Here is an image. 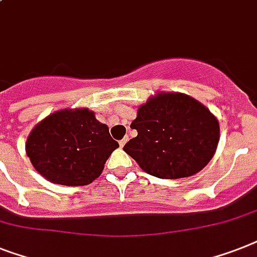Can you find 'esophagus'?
<instances>
[{"instance_id":"esophagus-1","label":"esophagus","mask_w":257,"mask_h":257,"mask_svg":"<svg viewBox=\"0 0 257 257\" xmlns=\"http://www.w3.org/2000/svg\"><path fill=\"white\" fill-rule=\"evenodd\" d=\"M126 141H128V137H124V139H122L121 140V141H120V143H118V144H120V147H124V145H125V144H126Z\"/></svg>"}]
</instances>
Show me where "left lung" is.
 <instances>
[{"mask_svg":"<svg viewBox=\"0 0 257 257\" xmlns=\"http://www.w3.org/2000/svg\"><path fill=\"white\" fill-rule=\"evenodd\" d=\"M137 131L124 150L150 176L186 178L211 161L219 121L206 105L181 92H157L137 108Z\"/></svg>","mask_w":257,"mask_h":257,"instance_id":"1","label":"left lung"}]
</instances>
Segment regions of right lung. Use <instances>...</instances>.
<instances>
[{"label": "right lung", "mask_w": 257, "mask_h": 257, "mask_svg": "<svg viewBox=\"0 0 257 257\" xmlns=\"http://www.w3.org/2000/svg\"><path fill=\"white\" fill-rule=\"evenodd\" d=\"M118 144L88 108H64L46 116L26 140V154L47 181L84 186L103 173Z\"/></svg>", "instance_id": "add662e5"}]
</instances>
